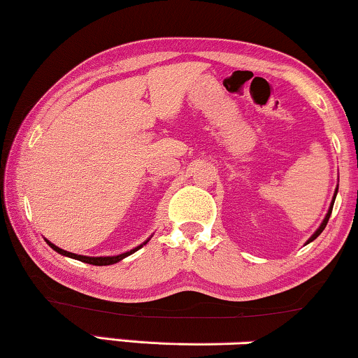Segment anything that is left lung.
Here are the masks:
<instances>
[{"label": "left lung", "mask_w": 358, "mask_h": 358, "mask_svg": "<svg viewBox=\"0 0 358 358\" xmlns=\"http://www.w3.org/2000/svg\"><path fill=\"white\" fill-rule=\"evenodd\" d=\"M337 190H338V185H337V187H336V192H334L332 202H331V206H329V210H327V213H326V217H324L322 224H321V225H319V229H317V230H315V231H314V234L309 236V240H308V241H306V245H308V243H310V241H313V240H315V238H317V236L322 234V230H324V229H326V225H327V222H329V217H331V213H332V207H334V202H336V197H337Z\"/></svg>", "instance_id": "1"}]
</instances>
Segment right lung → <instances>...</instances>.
Segmentation results:
<instances>
[{"instance_id":"add662e5","label":"right lung","mask_w":358,"mask_h":358,"mask_svg":"<svg viewBox=\"0 0 358 358\" xmlns=\"http://www.w3.org/2000/svg\"><path fill=\"white\" fill-rule=\"evenodd\" d=\"M150 238H151V236H150ZM150 238H148L146 241H143L141 245H138V247H134L133 250H129V252H127V253H120V255H115V257H83V255H76V253L66 252V250H62V248L55 247V245H54V243H50L49 240H45V241H48V245H49L50 248L55 250V252H57L59 255H64V257H69V258L78 259V262H82V263L95 264V266H106V264H115V263L122 262L123 258H127V257H129V255H133L134 252H138L139 248H143V245H146L148 241H150Z\"/></svg>"}]
</instances>
